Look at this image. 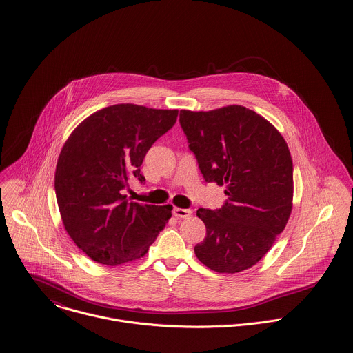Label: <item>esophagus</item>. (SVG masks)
Instances as JSON below:
<instances>
[{
	"label": "esophagus",
	"mask_w": 353,
	"mask_h": 353,
	"mask_svg": "<svg viewBox=\"0 0 353 353\" xmlns=\"http://www.w3.org/2000/svg\"><path fill=\"white\" fill-rule=\"evenodd\" d=\"M173 214L176 217H180V219H188L192 216V210L191 209H181V208H174L173 209Z\"/></svg>",
	"instance_id": "obj_1"
}]
</instances>
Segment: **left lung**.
Here are the masks:
<instances>
[{
  "instance_id": "8db88e82",
  "label": "left lung",
  "mask_w": 353,
  "mask_h": 353,
  "mask_svg": "<svg viewBox=\"0 0 353 353\" xmlns=\"http://www.w3.org/2000/svg\"><path fill=\"white\" fill-rule=\"evenodd\" d=\"M180 125L205 181L224 184L227 195L220 209L196 210L206 237L194 252L213 272L247 270L272 248L291 214L288 145L265 117L241 105L180 110Z\"/></svg>"
}]
</instances>
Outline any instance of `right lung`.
<instances>
[{"label":"right lung","mask_w":353,"mask_h":353,"mask_svg":"<svg viewBox=\"0 0 353 353\" xmlns=\"http://www.w3.org/2000/svg\"><path fill=\"white\" fill-rule=\"evenodd\" d=\"M177 109L134 103L103 108L65 143L55 170V194L65 230L92 261L117 266L144 256L172 216V206L130 202L123 190L140 183L144 157L177 121Z\"/></svg>","instance_id":"right-lung-1"}]
</instances>
